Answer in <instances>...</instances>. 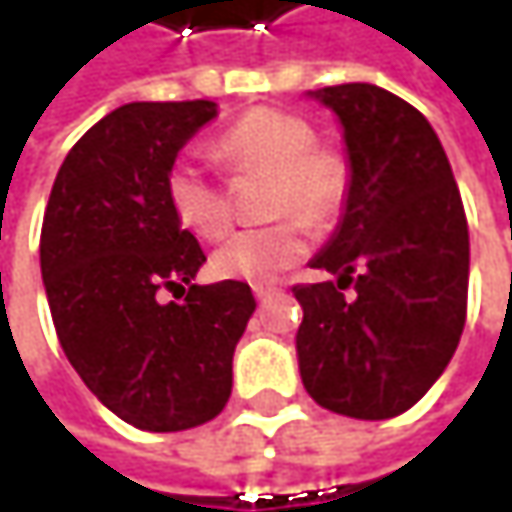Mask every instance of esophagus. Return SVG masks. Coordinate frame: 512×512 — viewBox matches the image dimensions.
Listing matches in <instances>:
<instances>
[{"label": "esophagus", "mask_w": 512, "mask_h": 512, "mask_svg": "<svg viewBox=\"0 0 512 512\" xmlns=\"http://www.w3.org/2000/svg\"><path fill=\"white\" fill-rule=\"evenodd\" d=\"M281 290H275V287H255V299L260 302V305H266L272 296H278Z\"/></svg>", "instance_id": "34e87169"}]
</instances>
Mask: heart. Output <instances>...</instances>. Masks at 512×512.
Instances as JSON below:
<instances>
[{
    "mask_svg": "<svg viewBox=\"0 0 512 512\" xmlns=\"http://www.w3.org/2000/svg\"><path fill=\"white\" fill-rule=\"evenodd\" d=\"M213 156L234 174H272L269 213L296 216L311 228L332 225L350 192L347 162L317 148V133L299 115L281 109H252L234 121L216 142ZM165 195L174 219L201 240H219L231 228L228 192L198 162L180 159L165 177ZM308 252V237L298 219L240 231L210 260L213 272L228 281L272 284Z\"/></svg>",
    "mask_w": 512,
    "mask_h": 512,
    "instance_id": "heart-1",
    "label": "heart"
}]
</instances>
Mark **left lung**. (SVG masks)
I'll list each match as a JSON object with an SVG mask.
<instances>
[{"instance_id": "left-lung-1", "label": "left lung", "mask_w": 512, "mask_h": 512, "mask_svg": "<svg viewBox=\"0 0 512 512\" xmlns=\"http://www.w3.org/2000/svg\"><path fill=\"white\" fill-rule=\"evenodd\" d=\"M332 109L350 192L311 257L335 281L293 287L305 391L329 412L382 421L415 406L457 353L468 299V225L430 121L397 94L347 82L308 91ZM357 284V296L343 290Z\"/></svg>"}]
</instances>
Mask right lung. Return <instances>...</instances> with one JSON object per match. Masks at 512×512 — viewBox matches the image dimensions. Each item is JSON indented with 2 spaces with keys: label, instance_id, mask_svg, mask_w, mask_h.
Segmentation results:
<instances>
[{
  "label": "right lung",
  "instance_id": "1",
  "mask_svg": "<svg viewBox=\"0 0 512 512\" xmlns=\"http://www.w3.org/2000/svg\"><path fill=\"white\" fill-rule=\"evenodd\" d=\"M216 115L213 100L118 106L64 156L44 213L41 275L58 344L109 412L148 433L225 409L255 314L243 281L192 284L207 255L165 195L177 154Z\"/></svg>",
  "mask_w": 512,
  "mask_h": 512
}]
</instances>
